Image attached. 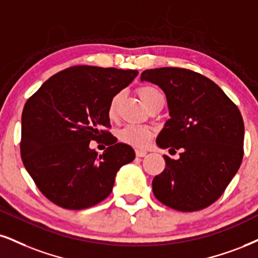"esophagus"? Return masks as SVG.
<instances>
[{"label":"esophagus","mask_w":258,"mask_h":258,"mask_svg":"<svg viewBox=\"0 0 258 258\" xmlns=\"http://www.w3.org/2000/svg\"><path fill=\"white\" fill-rule=\"evenodd\" d=\"M135 153H136V157H139V158H144L145 155L147 154V152H146V151H142V149H136Z\"/></svg>","instance_id":"esophagus-1"}]
</instances>
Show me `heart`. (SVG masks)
Wrapping results in <instances>:
<instances>
[{
    "mask_svg": "<svg viewBox=\"0 0 258 258\" xmlns=\"http://www.w3.org/2000/svg\"><path fill=\"white\" fill-rule=\"evenodd\" d=\"M138 93L142 101L147 105V107H152L155 104L164 103V95L155 85L146 84L140 86L138 88ZM120 100V94H114L110 99L109 106H107V116L110 118H114L117 114V109ZM153 135V130L148 126L135 125V124H129L123 129L119 130L118 138L123 144L133 146L135 148H145L148 145L149 139Z\"/></svg>",
    "mask_w": 258,
    "mask_h": 258,
    "instance_id": "1",
    "label": "heart"
}]
</instances>
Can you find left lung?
Returning a JSON list of instances; mask_svg holds the SVG:
<instances>
[{
    "instance_id": "1",
    "label": "left lung",
    "mask_w": 258,
    "mask_h": 258,
    "mask_svg": "<svg viewBox=\"0 0 258 258\" xmlns=\"http://www.w3.org/2000/svg\"><path fill=\"white\" fill-rule=\"evenodd\" d=\"M141 80L158 85L167 98L171 118L158 136V146L180 151L177 160L164 155V171L152 183L154 196L180 212L211 206L243 160L239 109L215 82L189 69H147Z\"/></svg>"
}]
</instances>
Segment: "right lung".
Instances as JSON below:
<instances>
[{
	"label": "right lung",
	"instance_id": "add662e5",
	"mask_svg": "<svg viewBox=\"0 0 258 258\" xmlns=\"http://www.w3.org/2000/svg\"><path fill=\"white\" fill-rule=\"evenodd\" d=\"M138 71L74 66L52 75L28 98L21 116V159L40 192L72 211L98 205L112 191L114 177L135 159L114 144L107 106ZM109 145L101 156L91 141ZM117 141V140H116Z\"/></svg>",
	"mask_w": 258,
	"mask_h": 258
}]
</instances>
